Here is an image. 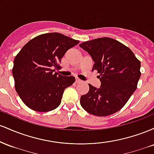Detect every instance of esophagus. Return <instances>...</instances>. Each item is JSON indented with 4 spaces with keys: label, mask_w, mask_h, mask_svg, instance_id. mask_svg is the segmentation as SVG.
<instances>
[{
    "label": "esophagus",
    "mask_w": 154,
    "mask_h": 154,
    "mask_svg": "<svg viewBox=\"0 0 154 154\" xmlns=\"http://www.w3.org/2000/svg\"><path fill=\"white\" fill-rule=\"evenodd\" d=\"M82 81L80 79H79L78 77H76V82L77 83H80V82H82Z\"/></svg>",
    "instance_id": "34e87169"
}]
</instances>
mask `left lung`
<instances>
[{
    "label": "left lung",
    "mask_w": 154,
    "mask_h": 154,
    "mask_svg": "<svg viewBox=\"0 0 154 154\" xmlns=\"http://www.w3.org/2000/svg\"><path fill=\"white\" fill-rule=\"evenodd\" d=\"M79 47L91 56L95 62L92 71L100 74L98 77L101 82L98 89L88 84L89 91L81 96V106L98 116L117 112L137 88L140 61L128 47L110 38L84 42Z\"/></svg>",
    "instance_id": "left-lung-1"
}]
</instances>
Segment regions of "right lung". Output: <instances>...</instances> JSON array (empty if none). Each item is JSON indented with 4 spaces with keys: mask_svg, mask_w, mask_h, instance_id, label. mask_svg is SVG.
Instances as JSON below:
<instances>
[{
    "mask_svg": "<svg viewBox=\"0 0 154 154\" xmlns=\"http://www.w3.org/2000/svg\"><path fill=\"white\" fill-rule=\"evenodd\" d=\"M79 40L57 32L29 40L16 56L12 69L16 91L27 107L47 112L60 105L63 91L75 82L73 76L55 72L61 58Z\"/></svg>",
    "mask_w": 154,
    "mask_h": 154,
    "instance_id": "1",
    "label": "right lung"
}]
</instances>
